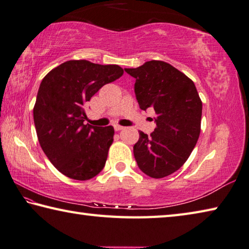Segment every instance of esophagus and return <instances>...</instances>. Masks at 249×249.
Masks as SVG:
<instances>
[{
	"label": "esophagus",
	"mask_w": 249,
	"mask_h": 249,
	"mask_svg": "<svg viewBox=\"0 0 249 249\" xmlns=\"http://www.w3.org/2000/svg\"><path fill=\"white\" fill-rule=\"evenodd\" d=\"M113 127H115L116 131H121V130L124 129V127H122V125H119V124H115Z\"/></svg>",
	"instance_id": "1"
}]
</instances>
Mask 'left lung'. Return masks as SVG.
Returning a JSON list of instances; mask_svg holds the SVG:
<instances>
[{"instance_id": "8db88e82", "label": "left lung", "mask_w": 249, "mask_h": 249, "mask_svg": "<svg viewBox=\"0 0 249 249\" xmlns=\"http://www.w3.org/2000/svg\"><path fill=\"white\" fill-rule=\"evenodd\" d=\"M124 71L136 78L139 106L143 110L154 108L156 113V128L151 136L140 132L134 159L147 176L166 177L185 164L197 144L202 102L195 83L164 61H147Z\"/></svg>"}]
</instances>
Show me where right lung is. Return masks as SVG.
I'll use <instances>...</instances> for the list:
<instances>
[{
  "label": "right lung",
  "mask_w": 249,
  "mask_h": 249,
  "mask_svg": "<svg viewBox=\"0 0 249 249\" xmlns=\"http://www.w3.org/2000/svg\"><path fill=\"white\" fill-rule=\"evenodd\" d=\"M122 74L116 64L70 60L41 81L34 107L37 137L52 165L67 177L87 180L104 168L115 130L84 124V105Z\"/></svg>",
  "instance_id": "obj_1"
}]
</instances>
